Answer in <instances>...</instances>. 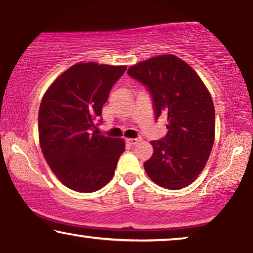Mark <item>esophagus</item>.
Segmentation results:
<instances>
[{
  "label": "esophagus",
  "mask_w": 253,
  "mask_h": 253,
  "mask_svg": "<svg viewBox=\"0 0 253 253\" xmlns=\"http://www.w3.org/2000/svg\"><path fill=\"white\" fill-rule=\"evenodd\" d=\"M140 140H141L140 138H126V141L129 145H136V144L139 143Z\"/></svg>",
  "instance_id": "esophagus-1"
}]
</instances>
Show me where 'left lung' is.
Segmentation results:
<instances>
[{
	"mask_svg": "<svg viewBox=\"0 0 253 253\" xmlns=\"http://www.w3.org/2000/svg\"><path fill=\"white\" fill-rule=\"evenodd\" d=\"M127 74L151 92L155 117L168 120L165 138L151 141L153 155L145 171L162 188H185L205 168L214 144L215 110L209 89L188 63L171 54L131 65Z\"/></svg>",
	"mask_w": 253,
	"mask_h": 253,
	"instance_id": "1",
	"label": "left lung"
}]
</instances>
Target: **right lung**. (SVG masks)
<instances>
[{"label": "right lung", "mask_w": 253, "mask_h": 253, "mask_svg": "<svg viewBox=\"0 0 253 253\" xmlns=\"http://www.w3.org/2000/svg\"><path fill=\"white\" fill-rule=\"evenodd\" d=\"M126 70V65L77 63L55 79L41 100V151L56 177L74 191H98L115 174L126 143L93 129Z\"/></svg>", "instance_id": "obj_1"}]
</instances>
